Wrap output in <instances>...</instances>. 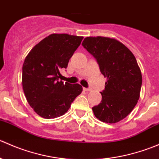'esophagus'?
I'll return each instance as SVG.
<instances>
[{
  "mask_svg": "<svg viewBox=\"0 0 159 159\" xmlns=\"http://www.w3.org/2000/svg\"><path fill=\"white\" fill-rule=\"evenodd\" d=\"M83 90L86 91H91V89H89V88H83Z\"/></svg>",
  "mask_w": 159,
  "mask_h": 159,
  "instance_id": "1",
  "label": "esophagus"
}]
</instances>
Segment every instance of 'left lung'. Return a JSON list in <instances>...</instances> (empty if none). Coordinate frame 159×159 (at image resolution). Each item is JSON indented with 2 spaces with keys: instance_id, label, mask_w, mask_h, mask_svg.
<instances>
[{
  "instance_id": "8db88e82",
  "label": "left lung",
  "mask_w": 159,
  "mask_h": 159,
  "mask_svg": "<svg viewBox=\"0 0 159 159\" xmlns=\"http://www.w3.org/2000/svg\"><path fill=\"white\" fill-rule=\"evenodd\" d=\"M83 47L98 64L107 78L102 102L93 107L98 119L116 123L131 113L140 97L142 77L135 57L125 44L106 37H87Z\"/></svg>"
}]
</instances>
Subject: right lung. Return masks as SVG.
I'll list each match as a JSON object with an SVG mask.
<instances>
[{
	"instance_id": "1",
	"label": "right lung",
	"mask_w": 159,
	"mask_h": 159,
	"mask_svg": "<svg viewBox=\"0 0 159 159\" xmlns=\"http://www.w3.org/2000/svg\"><path fill=\"white\" fill-rule=\"evenodd\" d=\"M82 39L68 34H52L27 55L22 67V86L30 106L42 118L65 115L82 91L80 84L58 81L60 70L68 67Z\"/></svg>"
}]
</instances>
